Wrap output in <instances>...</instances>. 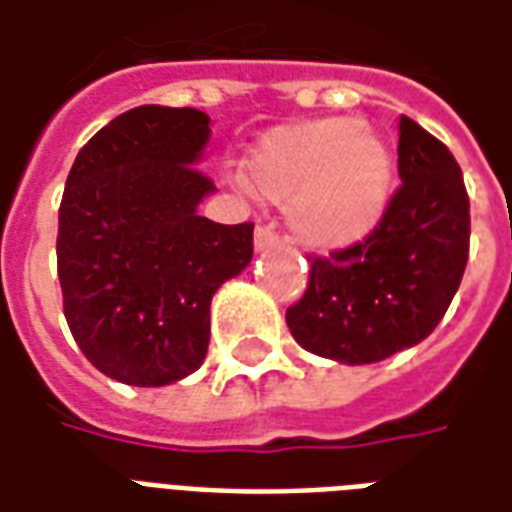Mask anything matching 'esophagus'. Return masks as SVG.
<instances>
[{"label":"esophagus","mask_w":512,"mask_h":512,"mask_svg":"<svg viewBox=\"0 0 512 512\" xmlns=\"http://www.w3.org/2000/svg\"><path fill=\"white\" fill-rule=\"evenodd\" d=\"M279 244V233L277 230H271L268 224H257L255 230V249L257 252H263V249H271V246Z\"/></svg>","instance_id":"obj_1"}]
</instances>
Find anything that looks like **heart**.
<instances>
[{"label":"heart","instance_id":"heart-1","mask_svg":"<svg viewBox=\"0 0 512 512\" xmlns=\"http://www.w3.org/2000/svg\"><path fill=\"white\" fill-rule=\"evenodd\" d=\"M246 189L288 202L293 233L343 249L376 230L392 191V153L362 120L318 117L271 128L244 164Z\"/></svg>","mask_w":512,"mask_h":512}]
</instances>
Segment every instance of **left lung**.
I'll list each match as a JSON object with an SVG mask.
<instances>
[{"instance_id": "obj_1", "label": "left lung", "mask_w": 512, "mask_h": 512, "mask_svg": "<svg viewBox=\"0 0 512 512\" xmlns=\"http://www.w3.org/2000/svg\"><path fill=\"white\" fill-rule=\"evenodd\" d=\"M400 186L359 244L310 257V282L285 312L310 354L370 365L422 343L450 307L469 260V194L444 142L400 117Z\"/></svg>"}]
</instances>
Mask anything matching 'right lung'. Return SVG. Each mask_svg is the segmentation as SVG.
Instances as JSON below:
<instances>
[{
  "label": "right lung",
  "mask_w": 512,
  "mask_h": 512,
  "mask_svg": "<svg viewBox=\"0 0 512 512\" xmlns=\"http://www.w3.org/2000/svg\"><path fill=\"white\" fill-rule=\"evenodd\" d=\"M200 109L136 106L79 150L65 180L57 274L65 321L104 376L164 386L208 354L211 299L252 260L255 224H216L197 205L211 136Z\"/></svg>",
  "instance_id": "obj_1"
}]
</instances>
